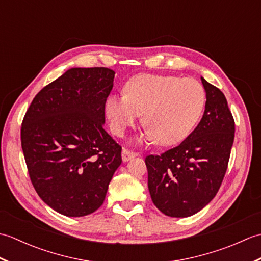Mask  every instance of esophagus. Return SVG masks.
Returning a JSON list of instances; mask_svg holds the SVG:
<instances>
[{"label":"esophagus","instance_id":"1","mask_svg":"<svg viewBox=\"0 0 261 261\" xmlns=\"http://www.w3.org/2000/svg\"><path fill=\"white\" fill-rule=\"evenodd\" d=\"M136 156H137L136 152L127 150V149H123V150H122V160H123L124 163L129 162V160H130L131 158H134V157H136Z\"/></svg>","mask_w":261,"mask_h":261}]
</instances>
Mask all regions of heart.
<instances>
[{"label": "heart", "mask_w": 261, "mask_h": 261, "mask_svg": "<svg viewBox=\"0 0 261 261\" xmlns=\"http://www.w3.org/2000/svg\"><path fill=\"white\" fill-rule=\"evenodd\" d=\"M204 105V88L196 80L140 74L126 82L124 95L108 97L105 114L111 130L119 137L142 114L146 139L173 146L191 134Z\"/></svg>", "instance_id": "b5f03b06"}]
</instances>
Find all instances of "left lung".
Masks as SVG:
<instances>
[{
    "label": "left lung",
    "mask_w": 261,
    "mask_h": 261,
    "mask_svg": "<svg viewBox=\"0 0 261 261\" xmlns=\"http://www.w3.org/2000/svg\"><path fill=\"white\" fill-rule=\"evenodd\" d=\"M203 118L179 146L146 158L153 204L170 218H187L212 201L222 184L234 139V120L224 94L201 77Z\"/></svg>",
    "instance_id": "8db88e82"
}]
</instances>
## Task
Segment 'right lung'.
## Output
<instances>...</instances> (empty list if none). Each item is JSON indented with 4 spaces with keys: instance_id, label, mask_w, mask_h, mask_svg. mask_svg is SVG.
<instances>
[{
    "instance_id": "1",
    "label": "right lung",
    "mask_w": 261,
    "mask_h": 261,
    "mask_svg": "<svg viewBox=\"0 0 261 261\" xmlns=\"http://www.w3.org/2000/svg\"><path fill=\"white\" fill-rule=\"evenodd\" d=\"M114 75L105 67L68 69L37 94L22 122L32 185L63 215L95 212L122 163L121 147L103 127Z\"/></svg>"
}]
</instances>
